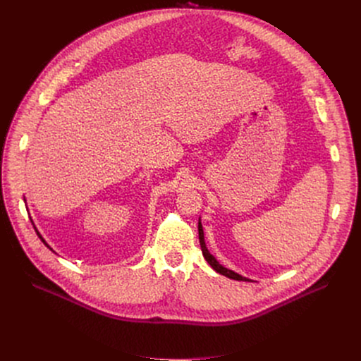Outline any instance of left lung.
<instances>
[{"label":"left lung","instance_id":"obj_1","mask_svg":"<svg viewBox=\"0 0 361 361\" xmlns=\"http://www.w3.org/2000/svg\"><path fill=\"white\" fill-rule=\"evenodd\" d=\"M198 238H200V245H201V251H202L204 259L207 260V263H209L217 273H220V274H223V276H226V277H228V279H233V280L250 281L248 279H245V277H243V276H240V274H237V273H234V271H231V270L223 267V266L214 259V257L209 252V250H207V247H205V243H204V233H202V226H201V223H198Z\"/></svg>","mask_w":361,"mask_h":361}]
</instances>
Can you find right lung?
<instances>
[{
  "mask_svg": "<svg viewBox=\"0 0 361 361\" xmlns=\"http://www.w3.org/2000/svg\"><path fill=\"white\" fill-rule=\"evenodd\" d=\"M37 235H38V237H39V238H41V241H42V243H44V244H45V245H47V247H48V244H47V243H45V241H44V238H42V237H41V235H39V233H38V231H37ZM48 248H49V247H48Z\"/></svg>",
  "mask_w": 361,
  "mask_h": 361,
  "instance_id": "obj_1",
  "label": "right lung"
}]
</instances>
